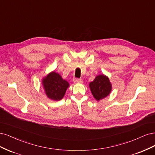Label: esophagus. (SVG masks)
I'll use <instances>...</instances> for the list:
<instances>
[{
  "instance_id": "esophagus-1",
  "label": "esophagus",
  "mask_w": 155,
  "mask_h": 155,
  "mask_svg": "<svg viewBox=\"0 0 155 155\" xmlns=\"http://www.w3.org/2000/svg\"><path fill=\"white\" fill-rule=\"evenodd\" d=\"M73 81L75 83H82L83 82V81L81 78H74Z\"/></svg>"
}]
</instances>
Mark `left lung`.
<instances>
[{
    "label": "left lung",
    "mask_w": 155,
    "mask_h": 155,
    "mask_svg": "<svg viewBox=\"0 0 155 155\" xmlns=\"http://www.w3.org/2000/svg\"><path fill=\"white\" fill-rule=\"evenodd\" d=\"M89 87L93 97L98 101L108 96L111 91V84L109 80L104 74L96 77L89 84Z\"/></svg>",
    "instance_id": "obj_1"
}]
</instances>
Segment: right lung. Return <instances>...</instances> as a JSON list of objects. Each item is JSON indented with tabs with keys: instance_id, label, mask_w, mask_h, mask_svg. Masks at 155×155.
<instances>
[{
	"instance_id": "1",
	"label": "right lung",
	"mask_w": 155,
	"mask_h": 155,
	"mask_svg": "<svg viewBox=\"0 0 155 155\" xmlns=\"http://www.w3.org/2000/svg\"><path fill=\"white\" fill-rule=\"evenodd\" d=\"M42 84L48 97L56 101H61L64 97L69 86V83L54 71L44 78Z\"/></svg>"
}]
</instances>
